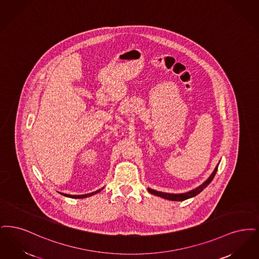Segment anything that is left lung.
<instances>
[{"label":"left lung","mask_w":259,"mask_h":259,"mask_svg":"<svg viewBox=\"0 0 259 259\" xmlns=\"http://www.w3.org/2000/svg\"><path fill=\"white\" fill-rule=\"evenodd\" d=\"M218 167H219V164H218L217 167L214 168V172L211 174V176L208 178V180L205 181L201 186H199V187L196 188L195 190H192V191H189V192L179 193V194H173V193H166V192H160V191H154V190H151V189H149V191H150L152 194H155V195H157V196H160V197L165 198V199H168V200H173V201H183V200H186V199H188V198H191V197H193V196L197 195L198 193H200V192L212 182V180L214 179L215 173H217Z\"/></svg>","instance_id":"8db88e82"}]
</instances>
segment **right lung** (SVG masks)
I'll return each instance as SVG.
<instances>
[{
    "mask_svg": "<svg viewBox=\"0 0 259 259\" xmlns=\"http://www.w3.org/2000/svg\"><path fill=\"white\" fill-rule=\"evenodd\" d=\"M101 190H102V189H101ZM101 190L95 191V192H92V193H87V194H81V195H70V194H66V193H61V194H63V195H65V196H68V197H71V198H85V197H88V196L94 195V194H96V193L100 192Z\"/></svg>",
    "mask_w": 259,
    "mask_h": 259,
    "instance_id": "obj_1",
    "label": "right lung"
}]
</instances>
